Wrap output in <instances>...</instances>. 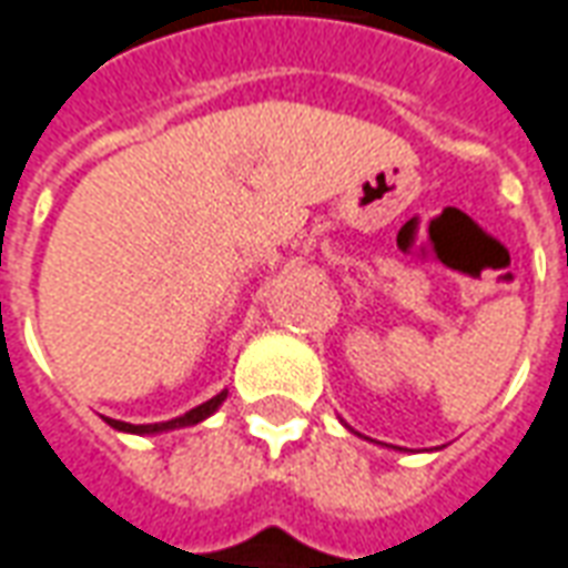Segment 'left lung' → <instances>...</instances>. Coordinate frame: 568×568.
I'll return each instance as SVG.
<instances>
[{
    "instance_id": "8db88e82",
    "label": "left lung",
    "mask_w": 568,
    "mask_h": 568,
    "mask_svg": "<svg viewBox=\"0 0 568 568\" xmlns=\"http://www.w3.org/2000/svg\"><path fill=\"white\" fill-rule=\"evenodd\" d=\"M345 428H348V425H345Z\"/></svg>"
}]
</instances>
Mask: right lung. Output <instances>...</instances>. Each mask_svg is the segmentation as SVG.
Returning <instances> with one entry per match:
<instances>
[{
    "label": "right lung",
    "mask_w": 568,
    "mask_h": 568,
    "mask_svg": "<svg viewBox=\"0 0 568 568\" xmlns=\"http://www.w3.org/2000/svg\"><path fill=\"white\" fill-rule=\"evenodd\" d=\"M226 388L220 394H213L211 400H204V404H199L195 409H189V413H183V416H176V419H168V422H152V425H131V422H119V419H106V425L110 428H115V432H124V434H164V432H176V428H189V425H199V422H204L207 416H213L220 406H223V400H226Z\"/></svg>",
    "instance_id": "right-lung-1"
}]
</instances>
